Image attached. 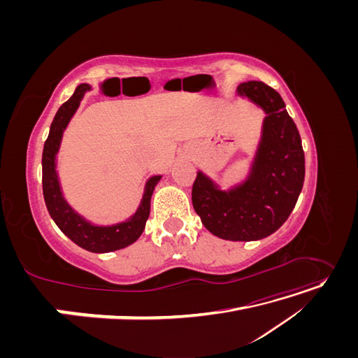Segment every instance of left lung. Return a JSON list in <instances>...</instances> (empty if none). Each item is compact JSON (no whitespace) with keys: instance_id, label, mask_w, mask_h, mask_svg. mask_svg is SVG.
I'll return each instance as SVG.
<instances>
[{"instance_id":"obj_1","label":"left lung","mask_w":358,"mask_h":358,"mask_svg":"<svg viewBox=\"0 0 358 358\" xmlns=\"http://www.w3.org/2000/svg\"><path fill=\"white\" fill-rule=\"evenodd\" d=\"M237 91L267 113L252 175L242 187L222 192L199 171L191 197L212 234L249 242L270 236L288 220L305 180V152L299 129L272 86L249 80Z\"/></svg>"}]
</instances>
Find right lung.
I'll use <instances>...</instances> for the list:
<instances>
[{"label": "right lung", "mask_w": 358, "mask_h": 358, "mask_svg": "<svg viewBox=\"0 0 358 358\" xmlns=\"http://www.w3.org/2000/svg\"><path fill=\"white\" fill-rule=\"evenodd\" d=\"M90 90L91 88L86 83L79 85L74 94L59 107L55 117H53L49 136L45 142V148H43L41 183L46 208L49 210V215L52 216V220L59 227V230L76 245L86 249V251L101 254L117 251V249L131 245L143 233L150 212V197H152L154 188L161 176L149 179L143 201L140 204L138 210L131 220L122 224L112 227H95L86 222L78 213H74L73 209H70V206L64 201L61 196L59 183L55 173V155L58 152L64 129H66L70 117L73 116L76 109H78L83 94Z\"/></svg>", "instance_id": "right-lung-1"}]
</instances>
